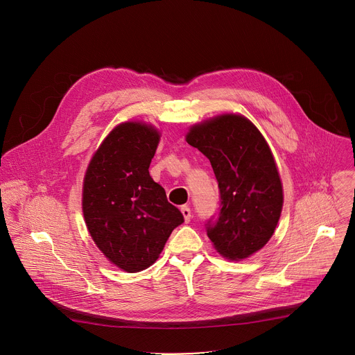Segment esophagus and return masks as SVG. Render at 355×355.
Segmentation results:
<instances>
[{"mask_svg": "<svg viewBox=\"0 0 355 355\" xmlns=\"http://www.w3.org/2000/svg\"><path fill=\"white\" fill-rule=\"evenodd\" d=\"M181 212H182V215H184V219H185V222L188 223V222L191 220V209H189V207H187V205L181 207Z\"/></svg>", "mask_w": 355, "mask_h": 355, "instance_id": "1", "label": "esophagus"}]
</instances>
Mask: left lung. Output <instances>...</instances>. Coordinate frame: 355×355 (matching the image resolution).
<instances>
[{
  "mask_svg": "<svg viewBox=\"0 0 355 355\" xmlns=\"http://www.w3.org/2000/svg\"><path fill=\"white\" fill-rule=\"evenodd\" d=\"M187 141L212 164L220 205L207 234L222 256L243 260L271 239L282 209V184L271 150L248 119L222 115L195 125Z\"/></svg>",
  "mask_w": 355,
  "mask_h": 355,
  "instance_id": "obj_1",
  "label": "left lung"
}]
</instances>
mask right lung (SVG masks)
<instances>
[{"label":"right lung","instance_id":"1","mask_svg":"<svg viewBox=\"0 0 355 355\" xmlns=\"http://www.w3.org/2000/svg\"><path fill=\"white\" fill-rule=\"evenodd\" d=\"M160 135L151 126H116L94 155L84 178L83 212L96 247L116 267L137 272L153 264L184 222L148 174Z\"/></svg>","mask_w":355,"mask_h":355}]
</instances>
